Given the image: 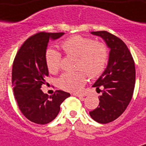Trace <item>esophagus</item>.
Returning a JSON list of instances; mask_svg holds the SVG:
<instances>
[{
    "mask_svg": "<svg viewBox=\"0 0 146 146\" xmlns=\"http://www.w3.org/2000/svg\"><path fill=\"white\" fill-rule=\"evenodd\" d=\"M74 95H75V96H77V97H79V98H83V97H85V96H86L85 94H74Z\"/></svg>",
    "mask_w": 146,
    "mask_h": 146,
    "instance_id": "34e87169",
    "label": "esophagus"
}]
</instances>
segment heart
Returning a JSON list of instances; mask_svg holds the SVG:
<instances>
[{
  "instance_id": "b5f03b06",
  "label": "heart",
  "mask_w": 146,
  "mask_h": 146,
  "mask_svg": "<svg viewBox=\"0 0 146 146\" xmlns=\"http://www.w3.org/2000/svg\"><path fill=\"white\" fill-rule=\"evenodd\" d=\"M62 48L65 54L78 57L77 69L83 71L65 72L60 76L58 84L63 90L77 92L86 83V73L94 79L102 74L108 60V50L105 44L94 40L75 36L63 42ZM61 54L53 48H49L45 54L48 71L56 73L61 64Z\"/></svg>"
}]
</instances>
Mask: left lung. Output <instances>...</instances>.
<instances>
[{
  "instance_id": "1",
  "label": "left lung",
  "mask_w": 146,
  "mask_h": 146,
  "mask_svg": "<svg viewBox=\"0 0 146 146\" xmlns=\"http://www.w3.org/2000/svg\"><path fill=\"white\" fill-rule=\"evenodd\" d=\"M90 33L101 37L110 49L106 68L92 86L97 90L103 88L99 105L89 113L94 121L106 124L117 119L128 106L135 86V66L121 39L106 31Z\"/></svg>"
}]
</instances>
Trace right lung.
I'll return each mask as SVG.
<instances>
[{"label":"right lung","mask_w":146,"mask_h":146,"mask_svg":"<svg viewBox=\"0 0 146 146\" xmlns=\"http://www.w3.org/2000/svg\"><path fill=\"white\" fill-rule=\"evenodd\" d=\"M64 33H39L29 37L17 53L13 64L12 83L15 98L22 113L29 120L44 125L58 115L61 103L71 94L56 90L52 96L44 94L41 86L48 76L45 54L50 40Z\"/></svg>","instance_id":"1"}]
</instances>
